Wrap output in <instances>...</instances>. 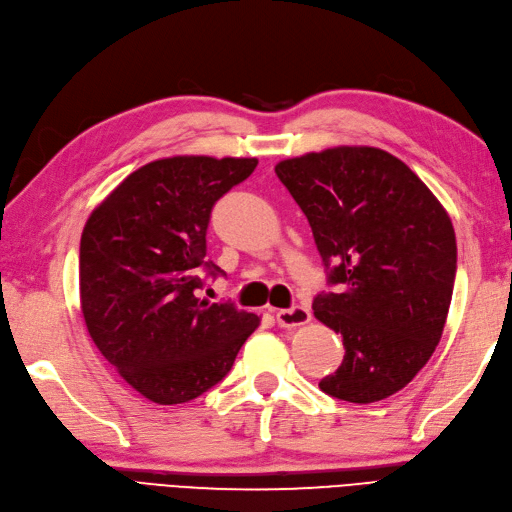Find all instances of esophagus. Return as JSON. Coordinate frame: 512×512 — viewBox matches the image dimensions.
<instances>
[{"mask_svg": "<svg viewBox=\"0 0 512 512\" xmlns=\"http://www.w3.org/2000/svg\"><path fill=\"white\" fill-rule=\"evenodd\" d=\"M311 320V311L303 305H294L290 309L277 311V324L281 329H294V326H303Z\"/></svg>", "mask_w": 512, "mask_h": 512, "instance_id": "34e87169", "label": "esophagus"}]
</instances>
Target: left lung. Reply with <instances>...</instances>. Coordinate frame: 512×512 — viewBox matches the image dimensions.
<instances>
[{
  "label": "left lung",
  "instance_id": "obj_1",
  "mask_svg": "<svg viewBox=\"0 0 512 512\" xmlns=\"http://www.w3.org/2000/svg\"><path fill=\"white\" fill-rule=\"evenodd\" d=\"M274 173L337 285L313 300V316L346 348L320 389L355 404L393 396L428 363L448 318L456 277L448 212L409 166L376 147L305 153Z\"/></svg>",
  "mask_w": 512,
  "mask_h": 512
}]
</instances>
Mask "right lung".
<instances>
[{"mask_svg":"<svg viewBox=\"0 0 512 512\" xmlns=\"http://www.w3.org/2000/svg\"><path fill=\"white\" fill-rule=\"evenodd\" d=\"M255 157L175 155L123 179L80 242V303L95 346L125 383L155 404L199 398L227 376L257 326L255 313L196 296L207 225Z\"/></svg>","mask_w":512,"mask_h":512,"instance_id":"right-lung-1","label":"right lung"}]
</instances>
